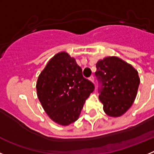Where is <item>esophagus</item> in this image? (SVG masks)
Returning a JSON list of instances; mask_svg holds the SVG:
<instances>
[{
  "label": "esophagus",
  "mask_w": 154,
  "mask_h": 154,
  "mask_svg": "<svg viewBox=\"0 0 154 154\" xmlns=\"http://www.w3.org/2000/svg\"><path fill=\"white\" fill-rule=\"evenodd\" d=\"M89 79L90 80V81L92 82H94V76L93 75H91L90 77H89Z\"/></svg>",
  "instance_id": "1"
}]
</instances>
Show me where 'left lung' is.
Listing matches in <instances>:
<instances>
[{
    "label": "left lung",
    "mask_w": 154,
    "mask_h": 154,
    "mask_svg": "<svg viewBox=\"0 0 154 154\" xmlns=\"http://www.w3.org/2000/svg\"><path fill=\"white\" fill-rule=\"evenodd\" d=\"M96 75L101 82L99 99L103 110L111 117H119L131 107L140 85L138 72L123 59L106 57L96 65Z\"/></svg>",
    "instance_id": "left-lung-1"
}]
</instances>
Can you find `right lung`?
<instances>
[{"instance_id":"add662e5","label":"right lung","mask_w":154,"mask_h":154,"mask_svg":"<svg viewBox=\"0 0 154 154\" xmlns=\"http://www.w3.org/2000/svg\"><path fill=\"white\" fill-rule=\"evenodd\" d=\"M94 88L93 83L83 77L75 59L65 51L48 61L36 83L37 95L44 110L51 120L62 126L79 119Z\"/></svg>"}]
</instances>
